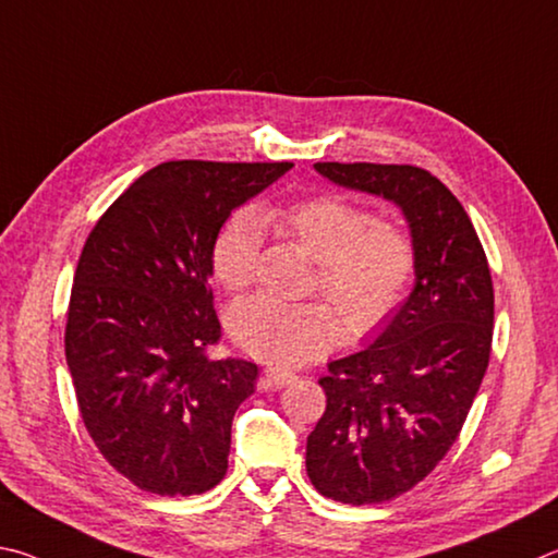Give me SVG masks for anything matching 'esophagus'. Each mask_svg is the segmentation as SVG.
Wrapping results in <instances>:
<instances>
[{
  "instance_id": "1",
  "label": "esophagus",
  "mask_w": 558,
  "mask_h": 558,
  "mask_svg": "<svg viewBox=\"0 0 558 558\" xmlns=\"http://www.w3.org/2000/svg\"><path fill=\"white\" fill-rule=\"evenodd\" d=\"M296 379V375L291 369H281V367H267L259 377V387L269 389V387H287Z\"/></svg>"
}]
</instances>
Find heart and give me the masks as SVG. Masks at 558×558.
<instances>
[{"instance_id":"heart-1","label":"heart","mask_w":558,"mask_h":558,"mask_svg":"<svg viewBox=\"0 0 558 558\" xmlns=\"http://www.w3.org/2000/svg\"><path fill=\"white\" fill-rule=\"evenodd\" d=\"M262 228L296 242L316 259L311 287L333 301L353 336L375 333L402 306L416 271V244L397 220L375 218L365 205L340 195L232 213L210 250L215 279L232 294L254 281ZM230 336L242 353L264 363L299 365L338 345L343 324L324 301L254 296L232 308Z\"/></svg>"}]
</instances>
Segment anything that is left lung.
<instances>
[{
	"mask_svg": "<svg viewBox=\"0 0 558 558\" xmlns=\"http://www.w3.org/2000/svg\"><path fill=\"white\" fill-rule=\"evenodd\" d=\"M316 171L395 201L416 244L412 296L373 345L328 365L326 412L306 444L320 495L377 505L422 483L461 434L490 363L493 277L465 208L434 173L365 161Z\"/></svg>",
	"mask_w": 558,
	"mask_h": 558,
	"instance_id": "obj_1",
	"label": "left lung"
}]
</instances>
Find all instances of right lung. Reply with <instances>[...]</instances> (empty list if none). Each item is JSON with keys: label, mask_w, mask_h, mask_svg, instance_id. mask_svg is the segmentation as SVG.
Returning a JSON list of instances; mask_svg holds the SVG:
<instances>
[{"label": "right lung", "mask_w": 558, "mask_h": 558, "mask_svg": "<svg viewBox=\"0 0 558 558\" xmlns=\"http://www.w3.org/2000/svg\"><path fill=\"white\" fill-rule=\"evenodd\" d=\"M291 161H166L87 234L65 316V360L87 434L140 490L201 495L228 473L230 428L259 369L213 360L210 250L228 215Z\"/></svg>", "instance_id": "1"}]
</instances>
